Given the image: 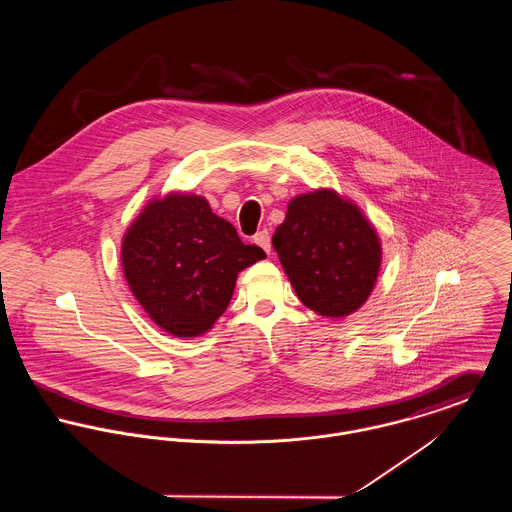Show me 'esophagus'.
I'll use <instances>...</instances> for the list:
<instances>
[{"label": "esophagus", "mask_w": 512, "mask_h": 512, "mask_svg": "<svg viewBox=\"0 0 512 512\" xmlns=\"http://www.w3.org/2000/svg\"><path fill=\"white\" fill-rule=\"evenodd\" d=\"M254 242L266 250V254L272 252V238H270V232L268 230H260L256 236H254Z\"/></svg>", "instance_id": "obj_1"}]
</instances>
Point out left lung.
<instances>
[{"label":"left lung","mask_w":512,"mask_h":512,"mask_svg":"<svg viewBox=\"0 0 512 512\" xmlns=\"http://www.w3.org/2000/svg\"><path fill=\"white\" fill-rule=\"evenodd\" d=\"M299 301L327 319L365 305L376 286L382 244L357 203L321 187L288 203L272 238Z\"/></svg>","instance_id":"1"}]
</instances>
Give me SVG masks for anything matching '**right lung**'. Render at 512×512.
<instances>
[{
  "label": "right lung",
  "instance_id": "add662e5",
  "mask_svg": "<svg viewBox=\"0 0 512 512\" xmlns=\"http://www.w3.org/2000/svg\"><path fill=\"white\" fill-rule=\"evenodd\" d=\"M244 244L205 197L171 191L153 197L126 228L124 278L149 319L173 337H199L228 307L238 272L264 260Z\"/></svg>",
  "mask_w": 512,
  "mask_h": 512
}]
</instances>
